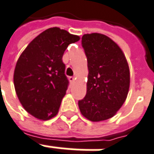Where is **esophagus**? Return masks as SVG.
Instances as JSON below:
<instances>
[{
	"instance_id": "34e87169",
	"label": "esophagus",
	"mask_w": 154,
	"mask_h": 154,
	"mask_svg": "<svg viewBox=\"0 0 154 154\" xmlns=\"http://www.w3.org/2000/svg\"><path fill=\"white\" fill-rule=\"evenodd\" d=\"M69 81H70V82H73L75 81V77H69Z\"/></svg>"
}]
</instances>
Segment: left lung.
<instances>
[{"instance_id":"left-lung-1","label":"left lung","mask_w":154,"mask_h":154,"mask_svg":"<svg viewBox=\"0 0 154 154\" xmlns=\"http://www.w3.org/2000/svg\"><path fill=\"white\" fill-rule=\"evenodd\" d=\"M87 57L86 95L78 102L80 111L92 122L113 117L126 100L130 85V71L119 45L103 34L82 36Z\"/></svg>"}]
</instances>
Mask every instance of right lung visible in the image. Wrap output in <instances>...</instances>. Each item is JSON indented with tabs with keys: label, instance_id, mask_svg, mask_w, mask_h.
Segmentation results:
<instances>
[{
	"label": "right lung",
	"instance_id": "1",
	"mask_svg": "<svg viewBox=\"0 0 154 154\" xmlns=\"http://www.w3.org/2000/svg\"><path fill=\"white\" fill-rule=\"evenodd\" d=\"M78 40V35L51 27L20 55L14 73L15 91L24 109L36 119L48 120L58 113L69 85L62 57L68 46Z\"/></svg>",
	"mask_w": 154,
	"mask_h": 154
}]
</instances>
